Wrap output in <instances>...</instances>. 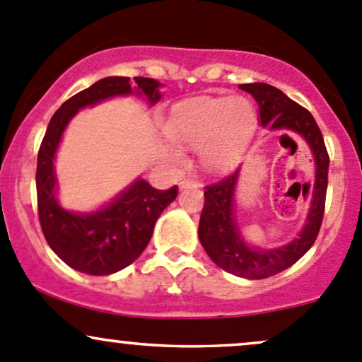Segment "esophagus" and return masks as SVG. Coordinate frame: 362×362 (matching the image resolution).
Segmentation results:
<instances>
[{"label":"esophagus","instance_id":"esophagus-1","mask_svg":"<svg viewBox=\"0 0 362 362\" xmlns=\"http://www.w3.org/2000/svg\"><path fill=\"white\" fill-rule=\"evenodd\" d=\"M197 182L194 180V178H184V180L180 182V189H187V187H196Z\"/></svg>","mask_w":362,"mask_h":362}]
</instances>
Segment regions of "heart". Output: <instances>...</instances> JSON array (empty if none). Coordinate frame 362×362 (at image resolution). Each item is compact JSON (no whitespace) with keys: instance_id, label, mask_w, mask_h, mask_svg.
<instances>
[{"instance_id":"heart-1","label":"heart","mask_w":362,"mask_h":362,"mask_svg":"<svg viewBox=\"0 0 362 362\" xmlns=\"http://www.w3.org/2000/svg\"><path fill=\"white\" fill-rule=\"evenodd\" d=\"M256 125V113L247 99L202 98L182 103L166 122V136L187 148H199L209 172H225L239 161ZM170 156L182 160V151L170 146Z\"/></svg>"}]
</instances>
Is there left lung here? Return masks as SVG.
<instances>
[{"mask_svg": "<svg viewBox=\"0 0 362 362\" xmlns=\"http://www.w3.org/2000/svg\"><path fill=\"white\" fill-rule=\"evenodd\" d=\"M239 87L252 94L259 105L261 125L300 134L308 141L316 161L315 192L308 220L299 237L284 247L254 249L242 239L233 216V194L239 170L204 187V208L199 220V240L204 251L225 272L249 280H261L291 268L315 244L327 201L329 158L323 134L308 110L285 96L280 89L263 82Z\"/></svg>", "mask_w": 362, "mask_h": 362, "instance_id": "8db88e82", "label": "left lung"}]
</instances>
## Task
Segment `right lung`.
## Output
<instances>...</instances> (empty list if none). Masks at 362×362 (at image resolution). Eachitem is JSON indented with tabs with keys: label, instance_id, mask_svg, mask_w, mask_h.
Listing matches in <instances>:
<instances>
[{
	"label": "right lung",
	"instance_id": "add662e5",
	"mask_svg": "<svg viewBox=\"0 0 362 362\" xmlns=\"http://www.w3.org/2000/svg\"><path fill=\"white\" fill-rule=\"evenodd\" d=\"M106 77L66 99L51 117L37 154V213L42 233L49 247L70 268L87 275H111L129 266L149 244L156 220L175 201L178 187L154 189L139 178L106 208L96 213H70L58 204L53 160L63 130L84 106L113 96L146 94L151 105L161 99L160 82L148 77Z\"/></svg>",
	"mask_w": 362,
	"mask_h": 362
}]
</instances>
